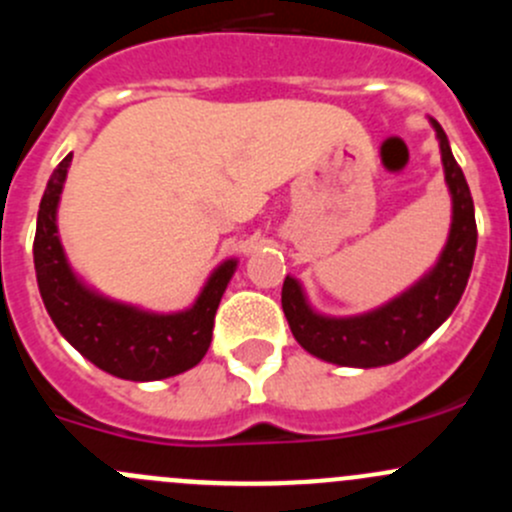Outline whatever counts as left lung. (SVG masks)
I'll use <instances>...</instances> for the list:
<instances>
[{"instance_id":"1","label":"left lung","mask_w":512,"mask_h":512,"mask_svg":"<svg viewBox=\"0 0 512 512\" xmlns=\"http://www.w3.org/2000/svg\"><path fill=\"white\" fill-rule=\"evenodd\" d=\"M441 146L443 175L453 203L451 230L436 265L399 297L354 317H327L312 309L302 285L285 277L282 309L294 339L317 359L339 366H386L426 342L461 302L476 257V210L461 165L453 158L441 123L428 118Z\"/></svg>"}]
</instances>
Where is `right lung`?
I'll use <instances>...</instances> for the list:
<instances>
[{
    "mask_svg": "<svg viewBox=\"0 0 512 512\" xmlns=\"http://www.w3.org/2000/svg\"><path fill=\"white\" fill-rule=\"evenodd\" d=\"M71 158L74 153L51 173L36 218V282L51 322L76 352L118 379L158 381L193 369L213 342L215 312L235 275L237 260L220 262L193 307L183 312L158 314L103 297L71 270L56 227Z\"/></svg>",
    "mask_w": 512,
    "mask_h": 512,
    "instance_id": "1",
    "label": "right lung"
}]
</instances>
